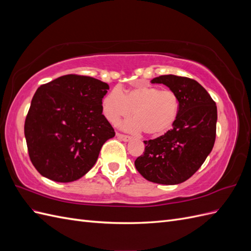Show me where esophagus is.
<instances>
[{"mask_svg":"<svg viewBox=\"0 0 251 251\" xmlns=\"http://www.w3.org/2000/svg\"><path fill=\"white\" fill-rule=\"evenodd\" d=\"M116 136H117V138H119L120 140H123V141H130L131 140V137L130 136H127V135H125V134H120V133H117L116 134Z\"/></svg>","mask_w":251,"mask_h":251,"instance_id":"1","label":"esophagus"}]
</instances>
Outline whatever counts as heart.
I'll use <instances>...</instances> for the list:
<instances>
[{
	"label": "heart",
	"instance_id": "obj_1",
	"mask_svg": "<svg viewBox=\"0 0 251 251\" xmlns=\"http://www.w3.org/2000/svg\"><path fill=\"white\" fill-rule=\"evenodd\" d=\"M135 121L126 125L131 130L149 136H161L174 126L179 116L180 100L176 93L153 86H138L121 92L114 89L104 96L102 113L111 124L117 125L132 115Z\"/></svg>",
	"mask_w": 251,
	"mask_h": 251
}]
</instances>
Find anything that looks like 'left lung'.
I'll use <instances>...</instances> for the list:
<instances>
[{"label":"left lung","mask_w":251,"mask_h":251,"mask_svg":"<svg viewBox=\"0 0 251 251\" xmlns=\"http://www.w3.org/2000/svg\"><path fill=\"white\" fill-rule=\"evenodd\" d=\"M163 83L176 93L180 112L176 124L164 135L143 141V155L135 166L143 178L159 184H179L191 178L214 148L217 130V105L195 79L161 75L151 80Z\"/></svg>","instance_id":"8db88e82"}]
</instances>
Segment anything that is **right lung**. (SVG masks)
Listing matches in <instances>:
<instances>
[{
    "label": "right lung",
    "instance_id": "right-lung-1",
    "mask_svg": "<svg viewBox=\"0 0 251 251\" xmlns=\"http://www.w3.org/2000/svg\"><path fill=\"white\" fill-rule=\"evenodd\" d=\"M109 85L68 74L42 85L25 120V138L34 168L55 182H72L93 168L103 143L115 136L102 115Z\"/></svg>",
    "mask_w": 251,
    "mask_h": 251
}]
</instances>
